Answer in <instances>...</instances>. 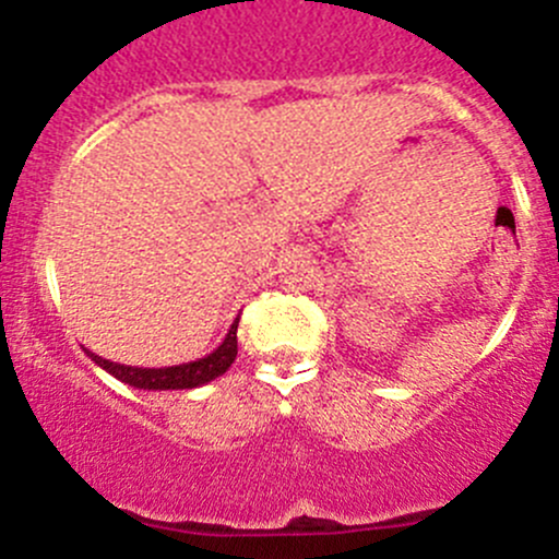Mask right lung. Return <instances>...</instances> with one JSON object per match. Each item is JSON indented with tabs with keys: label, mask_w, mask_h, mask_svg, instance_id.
Instances as JSON below:
<instances>
[{
	"label": "right lung",
	"mask_w": 559,
	"mask_h": 559,
	"mask_svg": "<svg viewBox=\"0 0 559 559\" xmlns=\"http://www.w3.org/2000/svg\"><path fill=\"white\" fill-rule=\"evenodd\" d=\"M86 354L99 365V368L134 389H151V392H156V389H159V392H165V389H197L227 373L229 365H233L235 357H238V319H235V324L229 326L222 346L213 348L207 357L194 359V362L173 365V368H132V365L103 359L99 354L88 352V348Z\"/></svg>",
	"instance_id": "add662e5"
}]
</instances>
